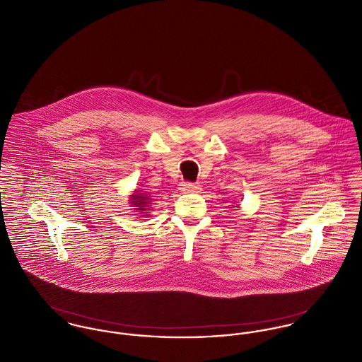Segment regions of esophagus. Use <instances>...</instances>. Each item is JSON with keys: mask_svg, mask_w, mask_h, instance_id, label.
<instances>
[{"mask_svg": "<svg viewBox=\"0 0 362 362\" xmlns=\"http://www.w3.org/2000/svg\"><path fill=\"white\" fill-rule=\"evenodd\" d=\"M180 190H182V193H199L201 187L198 185H193V183H182Z\"/></svg>", "mask_w": 362, "mask_h": 362, "instance_id": "obj_1", "label": "esophagus"}]
</instances>
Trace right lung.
I'll return each mask as SVG.
<instances>
[{
	"instance_id": "1",
	"label": "right lung",
	"mask_w": 362,
	"mask_h": 362,
	"mask_svg": "<svg viewBox=\"0 0 362 362\" xmlns=\"http://www.w3.org/2000/svg\"><path fill=\"white\" fill-rule=\"evenodd\" d=\"M128 201L132 209L138 212L136 215H140L141 218H148L151 212V205L154 202L153 195H150L147 192H143V189L141 190L135 189V192L128 197Z\"/></svg>"
}]
</instances>
